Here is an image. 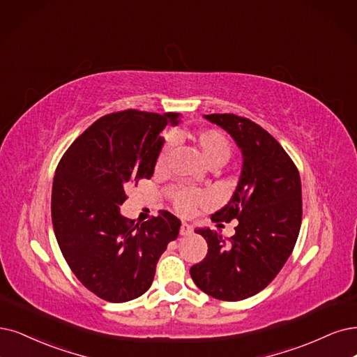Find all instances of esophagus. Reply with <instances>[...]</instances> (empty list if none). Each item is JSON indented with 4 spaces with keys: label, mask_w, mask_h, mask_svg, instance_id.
Here are the masks:
<instances>
[{
    "label": "esophagus",
    "mask_w": 357,
    "mask_h": 357,
    "mask_svg": "<svg viewBox=\"0 0 357 357\" xmlns=\"http://www.w3.org/2000/svg\"><path fill=\"white\" fill-rule=\"evenodd\" d=\"M181 235H183V236H187V235H191L192 234V227L191 225H188V223H185L183 222L182 225H181Z\"/></svg>",
    "instance_id": "34e87169"
}]
</instances>
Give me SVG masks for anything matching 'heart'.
<instances>
[{"label": "heart", "mask_w": 357, "mask_h": 357, "mask_svg": "<svg viewBox=\"0 0 357 357\" xmlns=\"http://www.w3.org/2000/svg\"><path fill=\"white\" fill-rule=\"evenodd\" d=\"M176 137L191 141L195 145V149L199 150L202 160L207 167H219L222 165H225L232 154L231 142L225 135L222 134V132L216 129L185 130V132H179ZM167 153H169V144L163 145V149L157 155V162H155L157 169L163 167ZM170 197H172L174 207L176 208V212H179L181 215L191 213L195 206H200L206 202V197L202 192L185 190V188L174 191L170 194Z\"/></svg>", "instance_id": "obj_1"}]
</instances>
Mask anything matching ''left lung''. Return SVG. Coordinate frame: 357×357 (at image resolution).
Listing matches in <instances>:
<instances>
[{
	"instance_id": "8db88e82",
	"label": "left lung",
	"mask_w": 357,
	"mask_h": 357,
	"mask_svg": "<svg viewBox=\"0 0 357 357\" xmlns=\"http://www.w3.org/2000/svg\"><path fill=\"white\" fill-rule=\"evenodd\" d=\"M225 129L243 153V170L229 203L212 220H238L228 241L216 231L204 236L206 257L191 266L202 291L238 301L266 288L293 253L301 225V182L294 162L268 130L232 113L204 114Z\"/></svg>"
}]
</instances>
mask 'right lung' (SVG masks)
I'll use <instances>...</instances> for the list:
<instances>
[{
  "label": "right lung",
  "instance_id": "right-lung-1",
  "mask_svg": "<svg viewBox=\"0 0 357 357\" xmlns=\"http://www.w3.org/2000/svg\"><path fill=\"white\" fill-rule=\"evenodd\" d=\"M178 113L123 110L105 114L79 135L57 166L51 218L63 257L91 293L112 303L142 296L181 220L160 210L137 223L121 215L126 188L154 174L166 125Z\"/></svg>",
  "mask_w": 357,
  "mask_h": 357
}]
</instances>
